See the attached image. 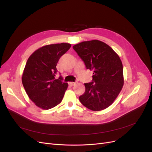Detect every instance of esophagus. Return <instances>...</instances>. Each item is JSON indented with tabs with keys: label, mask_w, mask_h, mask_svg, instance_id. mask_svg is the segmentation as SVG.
<instances>
[{
	"label": "esophagus",
	"mask_w": 152,
	"mask_h": 152,
	"mask_svg": "<svg viewBox=\"0 0 152 152\" xmlns=\"http://www.w3.org/2000/svg\"><path fill=\"white\" fill-rule=\"evenodd\" d=\"M75 84H76L75 82H69V83H68V84L70 85V86H73Z\"/></svg>",
	"instance_id": "34e87169"
}]
</instances>
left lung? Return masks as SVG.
I'll use <instances>...</instances> for the list:
<instances>
[{"mask_svg":"<svg viewBox=\"0 0 152 152\" xmlns=\"http://www.w3.org/2000/svg\"><path fill=\"white\" fill-rule=\"evenodd\" d=\"M85 63L93 70V82L84 84L80 103L93 111L108 108L124 86L123 66L118 55L108 45L98 40L84 41L73 46Z\"/></svg>","mask_w":152,"mask_h":152,"instance_id":"8db88e82","label":"left lung"}]
</instances>
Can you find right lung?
<instances>
[{
	"label": "right lung",
	"mask_w": 152,
	"mask_h": 152,
	"mask_svg": "<svg viewBox=\"0 0 152 152\" xmlns=\"http://www.w3.org/2000/svg\"><path fill=\"white\" fill-rule=\"evenodd\" d=\"M68 43L44 45L31 54L22 75V83L27 95L36 106L43 110L56 107L63 99L68 83L58 79L56 65L59 58L70 48Z\"/></svg>",
	"instance_id": "1"
}]
</instances>
